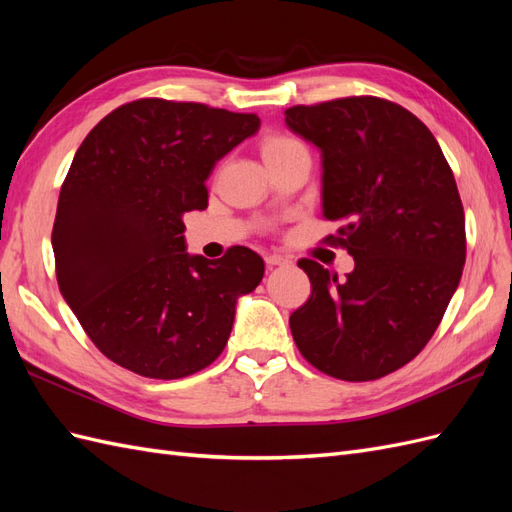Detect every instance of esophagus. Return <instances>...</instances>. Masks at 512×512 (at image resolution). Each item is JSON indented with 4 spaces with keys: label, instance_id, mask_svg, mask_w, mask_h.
Here are the masks:
<instances>
[{
    "label": "esophagus",
    "instance_id": "esophagus-1",
    "mask_svg": "<svg viewBox=\"0 0 512 512\" xmlns=\"http://www.w3.org/2000/svg\"><path fill=\"white\" fill-rule=\"evenodd\" d=\"M265 262H267V267L269 269H273V267H282V265H288V258L286 256H280V254H269V256H265Z\"/></svg>",
    "mask_w": 512,
    "mask_h": 512
}]
</instances>
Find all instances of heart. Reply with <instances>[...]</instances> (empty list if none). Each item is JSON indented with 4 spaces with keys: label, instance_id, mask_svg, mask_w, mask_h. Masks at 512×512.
Here are the masks:
<instances>
[{
    "label": "heart",
    "instance_id": "heart-1",
    "mask_svg": "<svg viewBox=\"0 0 512 512\" xmlns=\"http://www.w3.org/2000/svg\"><path fill=\"white\" fill-rule=\"evenodd\" d=\"M303 143L297 141V138L286 136V134H271L267 136L265 141H262V158L269 160V158H277V156H284V153L292 151V149H301Z\"/></svg>",
    "mask_w": 512,
    "mask_h": 512
}]
</instances>
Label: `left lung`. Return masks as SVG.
<instances>
[{"mask_svg": "<svg viewBox=\"0 0 512 512\" xmlns=\"http://www.w3.org/2000/svg\"><path fill=\"white\" fill-rule=\"evenodd\" d=\"M284 115L322 153V215L344 224L327 241L354 258L346 280L299 260L312 294L290 316L294 344L322 374L378 380L425 348L459 286L466 215L453 170L425 123L389 100Z\"/></svg>", "mask_w": 512, "mask_h": 512, "instance_id": "obj_1", "label": "left lung"}]
</instances>
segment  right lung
I'll use <instances>...</instances> for the list:
<instances>
[{
    "mask_svg": "<svg viewBox=\"0 0 512 512\" xmlns=\"http://www.w3.org/2000/svg\"><path fill=\"white\" fill-rule=\"evenodd\" d=\"M258 128L252 113L143 98L108 113L76 151L51 237L57 284L113 363L177 380L222 354L265 262L243 245L190 256L181 218L207 209L213 166Z\"/></svg>",
    "mask_w": 512,
    "mask_h": 512,
    "instance_id": "add662e5",
    "label": "right lung"
}]
</instances>
